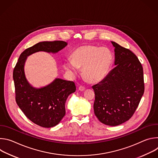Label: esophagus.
<instances>
[{
	"label": "esophagus",
	"mask_w": 158,
	"mask_h": 158,
	"mask_svg": "<svg viewBox=\"0 0 158 158\" xmlns=\"http://www.w3.org/2000/svg\"><path fill=\"white\" fill-rule=\"evenodd\" d=\"M85 90V87L83 86H79V91H84Z\"/></svg>",
	"instance_id": "1"
}]
</instances>
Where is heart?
I'll list each match as a JSON object with an SVG mask.
<instances>
[{
	"instance_id": "b5f03b06",
	"label": "heart",
	"mask_w": 158,
	"mask_h": 158,
	"mask_svg": "<svg viewBox=\"0 0 158 158\" xmlns=\"http://www.w3.org/2000/svg\"><path fill=\"white\" fill-rule=\"evenodd\" d=\"M113 60L110 51L106 48L84 45L77 48L72 54V60L64 63V69L73 74L83 68V75L91 83L101 81L107 74Z\"/></svg>"
}]
</instances>
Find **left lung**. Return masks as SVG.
I'll return each instance as SVG.
<instances>
[{"instance_id":"8db88e82","label":"left lung","mask_w":158,"mask_h":158,"mask_svg":"<svg viewBox=\"0 0 158 158\" xmlns=\"http://www.w3.org/2000/svg\"><path fill=\"white\" fill-rule=\"evenodd\" d=\"M115 67L92 87L95 93L94 111L102 123L115 126L128 121L138 107L144 91L143 69L130 50L115 42Z\"/></svg>"}]
</instances>
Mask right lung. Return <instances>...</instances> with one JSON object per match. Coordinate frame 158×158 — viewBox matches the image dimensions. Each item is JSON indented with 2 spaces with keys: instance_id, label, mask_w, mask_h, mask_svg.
Returning <instances> with one entry per match:
<instances>
[{
  "instance_id": "add662e5",
  "label": "right lung",
  "mask_w": 158,
  "mask_h": 158,
  "mask_svg": "<svg viewBox=\"0 0 158 158\" xmlns=\"http://www.w3.org/2000/svg\"><path fill=\"white\" fill-rule=\"evenodd\" d=\"M67 45L64 41H44L26 49L18 59L13 72L16 102L26 116L43 127L58 124L65 114V104L76 90L73 81L59 78L40 88L33 87L27 81L24 65L29 56L40 51L57 53Z\"/></svg>"
}]
</instances>
